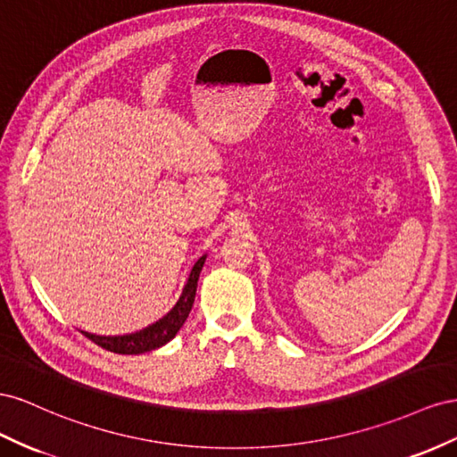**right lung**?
<instances>
[{"mask_svg": "<svg viewBox=\"0 0 457 457\" xmlns=\"http://www.w3.org/2000/svg\"><path fill=\"white\" fill-rule=\"evenodd\" d=\"M204 260H206V254H203L191 268L187 283L184 285V291H181L174 308L159 321L151 323L149 328L129 333V335H116V337L94 335L87 331H82V333L87 338H91L96 345L114 352V354H143V352H151L154 348L164 346L168 341H172V338L178 335L181 325L186 323L189 316L191 306L195 303V293H197V281L201 276V270L204 266Z\"/></svg>", "mask_w": 457, "mask_h": 457, "instance_id": "1", "label": "right lung"}]
</instances>
